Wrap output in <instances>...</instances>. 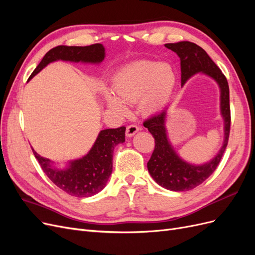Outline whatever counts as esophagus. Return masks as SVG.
Instances as JSON below:
<instances>
[{
	"mask_svg": "<svg viewBox=\"0 0 255 255\" xmlns=\"http://www.w3.org/2000/svg\"><path fill=\"white\" fill-rule=\"evenodd\" d=\"M138 130H140V128L138 127V126H136V125H130V126H128V128H127V136L128 137H132V136H134Z\"/></svg>",
	"mask_w": 255,
	"mask_h": 255,
	"instance_id": "34e87169",
	"label": "esophagus"
}]
</instances>
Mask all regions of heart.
Here are the masks:
<instances>
[{
    "label": "heart",
    "mask_w": 255,
    "mask_h": 255,
    "mask_svg": "<svg viewBox=\"0 0 255 255\" xmlns=\"http://www.w3.org/2000/svg\"><path fill=\"white\" fill-rule=\"evenodd\" d=\"M176 71L169 63L138 60L130 63L113 76V91L105 99L111 109L126 113L125 103L138 101L139 110L146 115L163 110L170 100L176 84Z\"/></svg>",
    "instance_id": "1"
}]
</instances>
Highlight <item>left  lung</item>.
I'll list each match as a JSON object with an SVG mask.
<instances>
[{
	"mask_svg": "<svg viewBox=\"0 0 255 255\" xmlns=\"http://www.w3.org/2000/svg\"><path fill=\"white\" fill-rule=\"evenodd\" d=\"M165 47L177 54L181 60L182 86L196 73H203L217 82L220 88V111L225 121V140L217 155L203 165H192L182 159L169 141L166 129L167 109L143 122L155 139V148L149 159L148 170L161 187L173 191L194 189L210 176L220 163L229 141L231 127L230 91L227 78L207 53L194 42L166 43Z\"/></svg>",
	"mask_w": 255,
	"mask_h": 255,
	"instance_id": "left-lung-1",
	"label": "left lung"
}]
</instances>
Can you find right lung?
Wrapping results in <instances>:
<instances>
[{
	"label": "right lung",
	"instance_id": "add662e5",
	"mask_svg": "<svg viewBox=\"0 0 255 255\" xmlns=\"http://www.w3.org/2000/svg\"><path fill=\"white\" fill-rule=\"evenodd\" d=\"M104 57L105 49L101 43L91 44L87 47L58 45L45 54L39 65L30 74L28 81L52 61L61 59L73 61V63L82 61V63L100 64ZM125 140L126 127L102 129L86 155L69 161L68 167L65 169L53 167L49 158L40 156L34 149L33 153L43 172L57 187L73 197H91L106 186L113 171L115 146L125 142Z\"/></svg>",
	"mask_w": 255,
	"mask_h": 255
}]
</instances>
